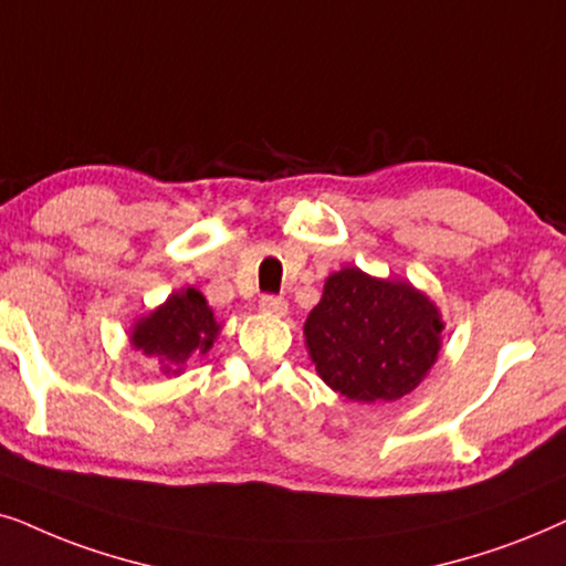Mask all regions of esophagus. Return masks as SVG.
<instances>
[{
	"label": "esophagus",
	"instance_id": "esophagus-1",
	"mask_svg": "<svg viewBox=\"0 0 566 566\" xmlns=\"http://www.w3.org/2000/svg\"><path fill=\"white\" fill-rule=\"evenodd\" d=\"M259 307L269 315H284V313H287V300L279 297V295H263Z\"/></svg>",
	"mask_w": 566,
	"mask_h": 566
}]
</instances>
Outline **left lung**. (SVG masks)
<instances>
[{"label":"left lung","instance_id":"obj_1","mask_svg":"<svg viewBox=\"0 0 566 566\" xmlns=\"http://www.w3.org/2000/svg\"><path fill=\"white\" fill-rule=\"evenodd\" d=\"M440 313L406 282H382L342 269L326 279L305 321L315 370L359 403L411 394L440 352Z\"/></svg>","mask_w":566,"mask_h":566}]
</instances>
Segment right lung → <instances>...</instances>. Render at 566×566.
<instances>
[{
  "instance_id": "obj_1",
  "label": "right lung",
  "mask_w": 566,
  "mask_h": 566,
  "mask_svg": "<svg viewBox=\"0 0 566 566\" xmlns=\"http://www.w3.org/2000/svg\"><path fill=\"white\" fill-rule=\"evenodd\" d=\"M220 334L212 307L201 292L186 290L168 297V303L134 326L132 344L147 357H160L165 373L180 367L196 354H205Z\"/></svg>"
}]
</instances>
